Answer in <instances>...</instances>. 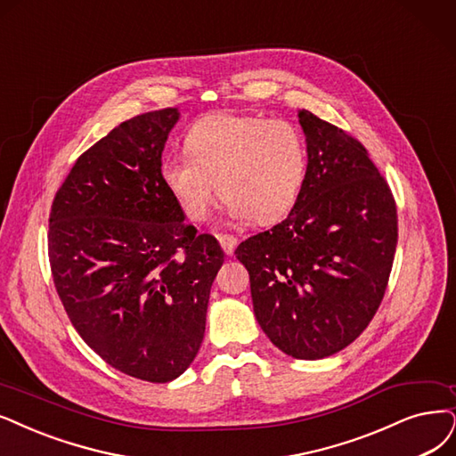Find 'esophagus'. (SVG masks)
<instances>
[{
    "mask_svg": "<svg viewBox=\"0 0 456 456\" xmlns=\"http://www.w3.org/2000/svg\"><path fill=\"white\" fill-rule=\"evenodd\" d=\"M217 240H219V246L224 248L225 254L232 256L234 246H237V237H232V234H217Z\"/></svg>",
    "mask_w": 456,
    "mask_h": 456,
    "instance_id": "1",
    "label": "esophagus"
}]
</instances>
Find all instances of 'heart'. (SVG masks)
Returning a JSON list of instances; mask_svg holds the SVG:
<instances>
[{
  "mask_svg": "<svg viewBox=\"0 0 456 456\" xmlns=\"http://www.w3.org/2000/svg\"><path fill=\"white\" fill-rule=\"evenodd\" d=\"M183 151L163 158L159 175L191 222L208 217L217 185L232 217L276 224L295 207L308 168L306 141L293 124L237 112L202 118Z\"/></svg>",
  "mask_w": 456,
  "mask_h": 456,
  "instance_id": "1",
  "label": "heart"
}]
</instances>
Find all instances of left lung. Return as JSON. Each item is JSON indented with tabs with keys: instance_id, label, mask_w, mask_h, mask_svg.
Segmentation results:
<instances>
[{
	"instance_id": "8db88e82",
	"label": "left lung",
	"mask_w": 456,
	"mask_h": 456,
	"mask_svg": "<svg viewBox=\"0 0 456 456\" xmlns=\"http://www.w3.org/2000/svg\"><path fill=\"white\" fill-rule=\"evenodd\" d=\"M308 168L289 216L240 242L251 300L271 342L295 359L334 355L376 315L398 242L396 202L368 150L298 112Z\"/></svg>"
}]
</instances>
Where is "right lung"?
<instances>
[{
    "mask_svg": "<svg viewBox=\"0 0 456 456\" xmlns=\"http://www.w3.org/2000/svg\"><path fill=\"white\" fill-rule=\"evenodd\" d=\"M176 109L114 127L73 165L48 217V259L73 327L97 355L150 383L200 347L224 249L199 234L159 175Z\"/></svg>",
    "mask_w": 456,
    "mask_h": 456,
    "instance_id": "obj_1",
    "label": "right lung"
}]
</instances>
